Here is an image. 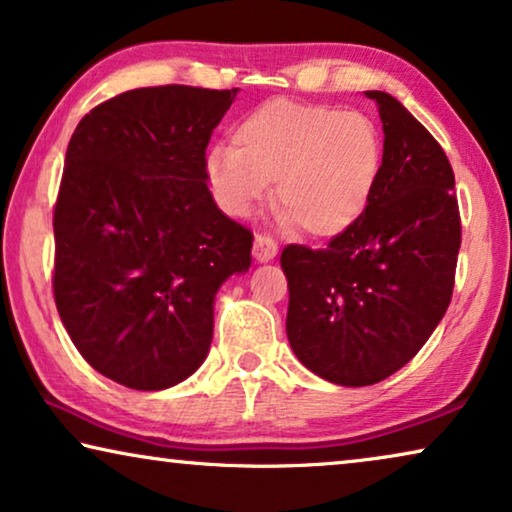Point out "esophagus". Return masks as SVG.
<instances>
[{
	"label": "esophagus",
	"instance_id": "1",
	"mask_svg": "<svg viewBox=\"0 0 512 512\" xmlns=\"http://www.w3.org/2000/svg\"><path fill=\"white\" fill-rule=\"evenodd\" d=\"M254 256L256 261H272V258L277 256V242L272 240L268 233H258L256 240H254Z\"/></svg>",
	"mask_w": 512,
	"mask_h": 512
}]
</instances>
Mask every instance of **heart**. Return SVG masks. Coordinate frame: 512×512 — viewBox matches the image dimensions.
<instances>
[{
  "mask_svg": "<svg viewBox=\"0 0 512 512\" xmlns=\"http://www.w3.org/2000/svg\"><path fill=\"white\" fill-rule=\"evenodd\" d=\"M233 144L209 146L205 174L214 198L244 219L277 181L284 221L307 235L347 230L373 198L382 172V139L359 111L324 104L270 100L249 111Z\"/></svg>",
  "mask_w": 512,
  "mask_h": 512,
  "instance_id": "obj_1",
  "label": "heart"
}]
</instances>
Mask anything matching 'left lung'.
<instances>
[{"label": "left lung", "instance_id": "obj_1", "mask_svg": "<svg viewBox=\"0 0 512 512\" xmlns=\"http://www.w3.org/2000/svg\"><path fill=\"white\" fill-rule=\"evenodd\" d=\"M382 172L373 198L324 249L286 244V335L312 373L366 387L403 368L452 300L461 247L454 172L429 130L382 90Z\"/></svg>", "mask_w": 512, "mask_h": 512}]
</instances>
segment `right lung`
<instances>
[{
  "instance_id": "obj_1",
  "label": "right lung",
  "mask_w": 512,
  "mask_h": 512,
  "mask_svg": "<svg viewBox=\"0 0 512 512\" xmlns=\"http://www.w3.org/2000/svg\"><path fill=\"white\" fill-rule=\"evenodd\" d=\"M237 88H135L69 139L53 209V298L83 359L158 391L200 368L219 286L251 265L254 233L207 188L212 132Z\"/></svg>"
}]
</instances>
